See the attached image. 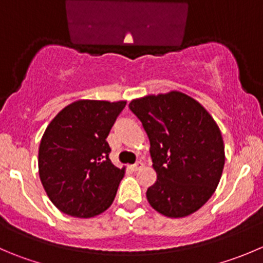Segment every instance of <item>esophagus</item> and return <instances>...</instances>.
Wrapping results in <instances>:
<instances>
[{
    "instance_id": "1",
    "label": "esophagus",
    "mask_w": 263,
    "mask_h": 263,
    "mask_svg": "<svg viewBox=\"0 0 263 263\" xmlns=\"http://www.w3.org/2000/svg\"><path fill=\"white\" fill-rule=\"evenodd\" d=\"M142 165H144V164H142V162H136L135 164L129 165V168H131L132 171H135V172H136V171H139L140 168H142Z\"/></svg>"
}]
</instances>
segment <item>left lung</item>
<instances>
[{
	"instance_id": "8db88e82",
	"label": "left lung",
	"mask_w": 263,
	"mask_h": 263,
	"mask_svg": "<svg viewBox=\"0 0 263 263\" xmlns=\"http://www.w3.org/2000/svg\"><path fill=\"white\" fill-rule=\"evenodd\" d=\"M150 141L157 181L146 191L155 211L172 218L196 212L215 193L225 164L221 131L211 114L178 91L129 103Z\"/></svg>"
}]
</instances>
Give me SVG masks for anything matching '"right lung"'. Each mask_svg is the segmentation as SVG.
<instances>
[{
	"label": "right lung",
	"instance_id": "right-lung-1",
	"mask_svg": "<svg viewBox=\"0 0 263 263\" xmlns=\"http://www.w3.org/2000/svg\"><path fill=\"white\" fill-rule=\"evenodd\" d=\"M126 101L78 100L51 121L38 150L40 178L63 213L90 218L108 210L123 178L106 137Z\"/></svg>",
	"mask_w": 263,
	"mask_h": 263
}]
</instances>
